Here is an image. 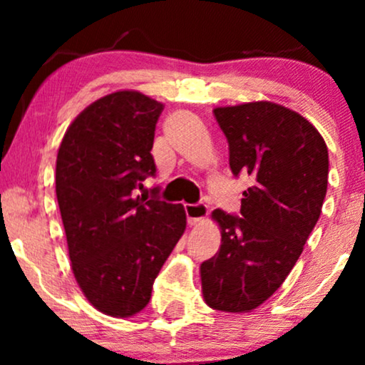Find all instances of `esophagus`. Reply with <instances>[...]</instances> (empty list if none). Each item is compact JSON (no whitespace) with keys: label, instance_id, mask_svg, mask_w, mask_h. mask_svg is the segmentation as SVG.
Returning <instances> with one entry per match:
<instances>
[{"label":"esophagus","instance_id":"1","mask_svg":"<svg viewBox=\"0 0 365 365\" xmlns=\"http://www.w3.org/2000/svg\"><path fill=\"white\" fill-rule=\"evenodd\" d=\"M184 209H186V216H187L189 226H197L199 222H202L204 219H206L207 212H209V209L204 202L186 204Z\"/></svg>","mask_w":365,"mask_h":365}]
</instances>
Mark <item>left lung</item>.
Wrapping results in <instances>:
<instances>
[{"label":"left lung","instance_id":"left-lung-1","mask_svg":"<svg viewBox=\"0 0 365 365\" xmlns=\"http://www.w3.org/2000/svg\"><path fill=\"white\" fill-rule=\"evenodd\" d=\"M229 143V166L254 184L242 192L241 217L216 209L221 247L201 264L209 307L247 312L286 281L321 216L329 154L316 128L271 101L216 108Z\"/></svg>","mask_w":365,"mask_h":365}]
</instances>
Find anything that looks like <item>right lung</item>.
<instances>
[{"instance_id": "add662e5", "label": "right lung", "mask_w": 365, "mask_h": 365, "mask_svg": "<svg viewBox=\"0 0 365 365\" xmlns=\"http://www.w3.org/2000/svg\"><path fill=\"white\" fill-rule=\"evenodd\" d=\"M163 104L138 91L108 94L64 134L56 197L74 277L89 302L113 317L143 311L154 279L184 229L182 204L136 196L156 176L151 149Z\"/></svg>"}]
</instances>
